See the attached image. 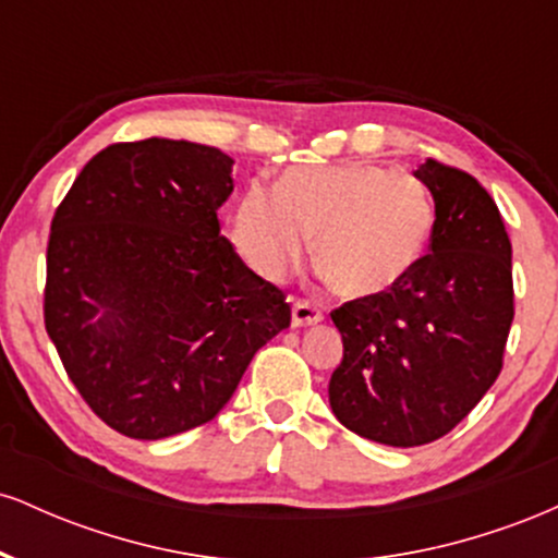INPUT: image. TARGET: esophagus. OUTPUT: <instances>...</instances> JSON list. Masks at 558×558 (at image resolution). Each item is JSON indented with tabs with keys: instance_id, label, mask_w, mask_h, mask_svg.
<instances>
[{
	"instance_id": "34e87169",
	"label": "esophagus",
	"mask_w": 558,
	"mask_h": 558,
	"mask_svg": "<svg viewBox=\"0 0 558 558\" xmlns=\"http://www.w3.org/2000/svg\"><path fill=\"white\" fill-rule=\"evenodd\" d=\"M323 319V312H319L317 304L304 299H293L291 306V323L293 328H306V325H317Z\"/></svg>"
}]
</instances>
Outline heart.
<instances>
[{
	"label": "heart",
	"instance_id": "heart-1",
	"mask_svg": "<svg viewBox=\"0 0 558 558\" xmlns=\"http://www.w3.org/2000/svg\"><path fill=\"white\" fill-rule=\"evenodd\" d=\"M430 228L425 185L369 162L291 168L275 191L248 185L233 215L235 246L270 280L283 278L315 235L319 270L345 299H375L403 283Z\"/></svg>",
	"mask_w": 558,
	"mask_h": 558
}]
</instances>
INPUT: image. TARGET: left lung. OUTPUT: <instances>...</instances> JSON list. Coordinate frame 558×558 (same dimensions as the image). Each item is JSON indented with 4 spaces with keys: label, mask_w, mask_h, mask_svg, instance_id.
<instances>
[{
    "label": "left lung",
    "mask_w": 558,
    "mask_h": 558,
    "mask_svg": "<svg viewBox=\"0 0 558 558\" xmlns=\"http://www.w3.org/2000/svg\"><path fill=\"white\" fill-rule=\"evenodd\" d=\"M414 178L430 189V252L375 299L330 312L343 362L330 409L362 438L412 448L444 438L488 393L514 319L511 241L488 191L427 159Z\"/></svg>",
    "instance_id": "obj_1"
}]
</instances>
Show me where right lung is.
<instances>
[{
    "label": "right lung",
    "mask_w": 558,
    "mask_h": 558,
    "mask_svg": "<svg viewBox=\"0 0 558 558\" xmlns=\"http://www.w3.org/2000/svg\"><path fill=\"white\" fill-rule=\"evenodd\" d=\"M230 172L233 159L194 141L112 144L54 213L44 325L83 401L128 438L215 420L291 325L283 291L220 235Z\"/></svg>",
    "instance_id": "add662e5"
}]
</instances>
